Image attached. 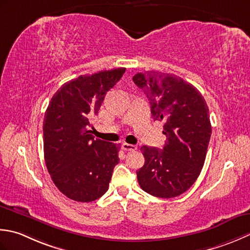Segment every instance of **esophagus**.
I'll return each mask as SVG.
<instances>
[{"label":"esophagus","instance_id":"34e87169","mask_svg":"<svg viewBox=\"0 0 250 250\" xmlns=\"http://www.w3.org/2000/svg\"><path fill=\"white\" fill-rule=\"evenodd\" d=\"M122 149L125 151H135V150H137V146L134 145H129V144H126V142H124V144L122 145Z\"/></svg>","mask_w":250,"mask_h":250}]
</instances>
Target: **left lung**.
<instances>
[{"label":"left lung","instance_id":"obj_1","mask_svg":"<svg viewBox=\"0 0 250 250\" xmlns=\"http://www.w3.org/2000/svg\"><path fill=\"white\" fill-rule=\"evenodd\" d=\"M134 83L149 99L154 121H163V150L142 146L145 165L137 170L139 186L149 194L171 198L189 190L206 159L210 140L209 110L192 84L157 71L137 73Z\"/></svg>","mask_w":250,"mask_h":250}]
</instances>
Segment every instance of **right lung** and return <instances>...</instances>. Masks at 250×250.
<instances>
[{"mask_svg":"<svg viewBox=\"0 0 250 250\" xmlns=\"http://www.w3.org/2000/svg\"><path fill=\"white\" fill-rule=\"evenodd\" d=\"M125 70L100 71L69 81L56 91L45 112V163L55 186L71 200L93 202L109 189L120 161V145L94 139L90 121Z\"/></svg>","mask_w":250,"mask_h":250,"instance_id":"right-lung-1","label":"right lung"}]
</instances>
